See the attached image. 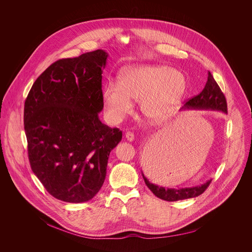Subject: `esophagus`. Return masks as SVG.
Returning a JSON list of instances; mask_svg holds the SVG:
<instances>
[{
    "mask_svg": "<svg viewBox=\"0 0 252 252\" xmlns=\"http://www.w3.org/2000/svg\"><path fill=\"white\" fill-rule=\"evenodd\" d=\"M125 138H126V140H127L128 142H133L134 139H135L134 134H133L132 132H127V133L125 134Z\"/></svg>",
    "mask_w": 252,
    "mask_h": 252,
    "instance_id": "1",
    "label": "esophagus"
}]
</instances>
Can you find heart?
Instances as JSON below:
<instances>
[{
	"mask_svg": "<svg viewBox=\"0 0 252 252\" xmlns=\"http://www.w3.org/2000/svg\"><path fill=\"white\" fill-rule=\"evenodd\" d=\"M187 80L180 70L165 65H145L122 70L117 84L107 83L102 98L109 121L118 123L140 101V109L152 123L166 120L185 95Z\"/></svg>",
	"mask_w": 252,
	"mask_h": 252,
	"instance_id": "1",
	"label": "heart"
}]
</instances>
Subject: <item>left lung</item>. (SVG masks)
<instances>
[{"label": "left lung", "instance_id": "left-lung-1", "mask_svg": "<svg viewBox=\"0 0 252 252\" xmlns=\"http://www.w3.org/2000/svg\"><path fill=\"white\" fill-rule=\"evenodd\" d=\"M181 109H211V110H219L224 113H227V103L224 94L216 83L213 74L209 72L208 73V81L206 83L205 88L202 92L188 100ZM143 178L146 186L151 190V192L158 198L168 201V202H176L184 199H190L198 197L203 194L205 190L208 188L212 180H208L204 184L194 186V187H186V188H165L162 186H158L156 184L151 183L149 180L144 177L142 172Z\"/></svg>", "mask_w": 252, "mask_h": 252}]
</instances>
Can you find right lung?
<instances>
[{
	"label": "right lung",
	"mask_w": 252,
	"mask_h": 252,
	"mask_svg": "<svg viewBox=\"0 0 252 252\" xmlns=\"http://www.w3.org/2000/svg\"><path fill=\"white\" fill-rule=\"evenodd\" d=\"M102 49L61 59L33 84L24 106V129L33 173L46 191L67 203L91 200L107 175L110 151L122 132L101 122Z\"/></svg>",
	"instance_id": "obj_1"
}]
</instances>
